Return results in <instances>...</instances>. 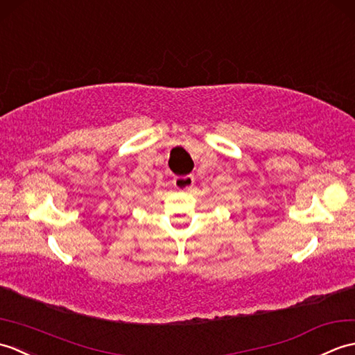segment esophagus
<instances>
[{
	"label": "esophagus",
	"mask_w": 355,
	"mask_h": 355,
	"mask_svg": "<svg viewBox=\"0 0 355 355\" xmlns=\"http://www.w3.org/2000/svg\"><path fill=\"white\" fill-rule=\"evenodd\" d=\"M173 185H175L180 191H188L194 185V178L191 175L176 176L175 180H173Z\"/></svg>",
	"instance_id": "34e87169"
}]
</instances>
